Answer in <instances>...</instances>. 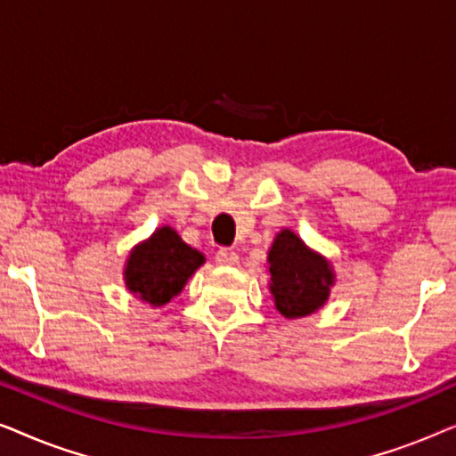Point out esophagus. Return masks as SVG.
Listing matches in <instances>:
<instances>
[{
    "instance_id": "esophagus-1",
    "label": "esophagus",
    "mask_w": 456,
    "mask_h": 456,
    "mask_svg": "<svg viewBox=\"0 0 456 456\" xmlns=\"http://www.w3.org/2000/svg\"><path fill=\"white\" fill-rule=\"evenodd\" d=\"M216 264L232 267L239 264V255H236L234 251H230V248H220V251L216 253Z\"/></svg>"
}]
</instances>
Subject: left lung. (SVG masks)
Instances as JSON below:
<instances>
[{"instance_id": "8db88e82", "label": "left lung", "mask_w": 456, "mask_h": 456, "mask_svg": "<svg viewBox=\"0 0 456 456\" xmlns=\"http://www.w3.org/2000/svg\"><path fill=\"white\" fill-rule=\"evenodd\" d=\"M270 292L278 314L298 320L328 303L336 272L328 257L317 253L290 228H282L267 251Z\"/></svg>"}]
</instances>
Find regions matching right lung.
Instances as JSON below:
<instances>
[{"mask_svg":"<svg viewBox=\"0 0 456 456\" xmlns=\"http://www.w3.org/2000/svg\"><path fill=\"white\" fill-rule=\"evenodd\" d=\"M203 264L201 251L186 245L172 226H161L128 253L124 284L134 298L158 309L178 297Z\"/></svg>","mask_w":456,"mask_h":456,"instance_id":"1","label":"right lung"}]
</instances>
